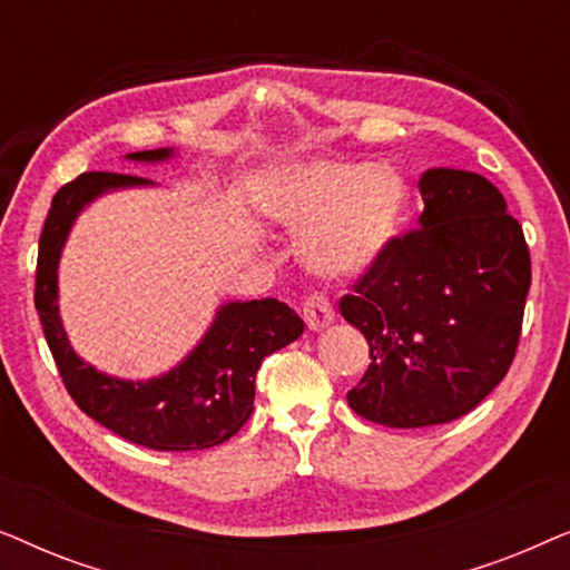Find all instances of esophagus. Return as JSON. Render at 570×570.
Masks as SVG:
<instances>
[{
    "label": "esophagus",
    "instance_id": "1",
    "mask_svg": "<svg viewBox=\"0 0 570 570\" xmlns=\"http://www.w3.org/2000/svg\"><path fill=\"white\" fill-rule=\"evenodd\" d=\"M303 322L308 324L311 332H322L324 326H330L334 322V311L330 306V301L318 293L308 295V298L303 301Z\"/></svg>",
    "mask_w": 570,
    "mask_h": 570
}]
</instances>
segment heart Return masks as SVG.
Returning <instances> with one entry per match:
<instances>
[{
    "label": "heart",
    "instance_id": "obj_1",
    "mask_svg": "<svg viewBox=\"0 0 570 570\" xmlns=\"http://www.w3.org/2000/svg\"><path fill=\"white\" fill-rule=\"evenodd\" d=\"M407 209V184L392 168L318 160L285 170L267 213L301 233L303 259L318 275H355L384 254Z\"/></svg>",
    "mask_w": 570,
    "mask_h": 570
}]
</instances>
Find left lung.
I'll return each instance as SVG.
<instances>
[{"label": "left lung", "instance_id": "1", "mask_svg": "<svg viewBox=\"0 0 570 570\" xmlns=\"http://www.w3.org/2000/svg\"><path fill=\"white\" fill-rule=\"evenodd\" d=\"M417 186L420 228L394 236L340 301L371 350L347 402L386 428L478 407L511 368L532 285L524 230L485 176L431 168Z\"/></svg>", "mask_w": 570, "mask_h": 570}]
</instances>
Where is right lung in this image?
Wrapping results in <instances>:
<instances>
[{
  "instance_id": "obj_1",
  "label": "right lung",
  "mask_w": 570,
  "mask_h": 570,
  "mask_svg": "<svg viewBox=\"0 0 570 570\" xmlns=\"http://www.w3.org/2000/svg\"><path fill=\"white\" fill-rule=\"evenodd\" d=\"M174 147L127 155L129 160H168ZM153 181L90 170L53 194L38 240L36 311L69 396L85 415L137 446L155 451L213 449L236 435L254 412V384L262 361L303 334V322L283 301L225 303L186 361L150 381L106 376L75 355L59 318L57 267L75 217L111 189Z\"/></svg>"
}]
</instances>
